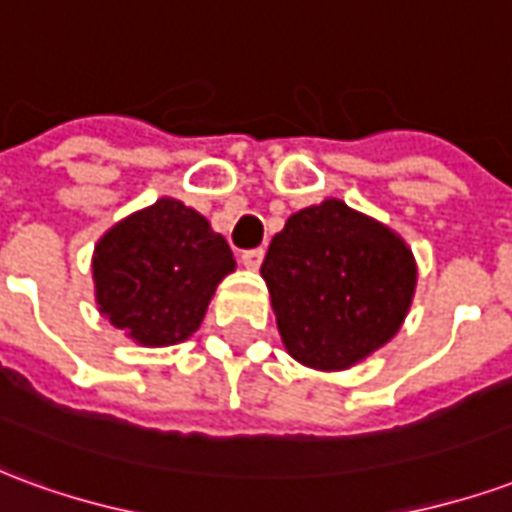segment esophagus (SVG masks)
Here are the masks:
<instances>
[{"instance_id": "obj_1", "label": "esophagus", "mask_w": 512, "mask_h": 512, "mask_svg": "<svg viewBox=\"0 0 512 512\" xmlns=\"http://www.w3.org/2000/svg\"><path fill=\"white\" fill-rule=\"evenodd\" d=\"M263 257H266V252L263 249H246L244 255H241V263H244L246 268H260V263H263Z\"/></svg>"}]
</instances>
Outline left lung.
Returning a JSON list of instances; mask_svg holds the SVG:
<instances>
[{
	"label": "left lung",
	"mask_w": 512,
	"mask_h": 512,
	"mask_svg": "<svg viewBox=\"0 0 512 512\" xmlns=\"http://www.w3.org/2000/svg\"><path fill=\"white\" fill-rule=\"evenodd\" d=\"M282 343L312 370H348L406 321L417 260L400 235L343 200L293 213L260 266Z\"/></svg>",
	"instance_id": "left-lung-1"
}]
</instances>
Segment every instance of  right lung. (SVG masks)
<instances>
[{
	"mask_svg": "<svg viewBox=\"0 0 512 512\" xmlns=\"http://www.w3.org/2000/svg\"><path fill=\"white\" fill-rule=\"evenodd\" d=\"M235 257L211 222L161 197L112 224L95 244V304L106 321L145 348H167L200 329Z\"/></svg>",
	"mask_w": 512,
	"mask_h": 512,
	"instance_id": "add662e5",
	"label": "right lung"
}]
</instances>
